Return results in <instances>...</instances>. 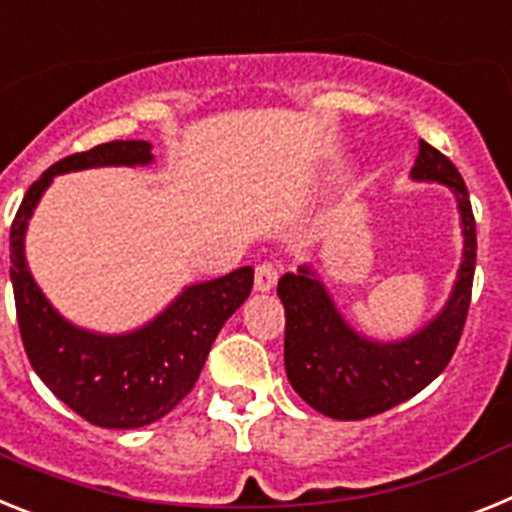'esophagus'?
Wrapping results in <instances>:
<instances>
[{
	"label": "esophagus",
	"instance_id": "obj_1",
	"mask_svg": "<svg viewBox=\"0 0 512 512\" xmlns=\"http://www.w3.org/2000/svg\"><path fill=\"white\" fill-rule=\"evenodd\" d=\"M278 275H281V265L278 262L262 260L255 268V288L257 291H270L278 283Z\"/></svg>",
	"mask_w": 512,
	"mask_h": 512
}]
</instances>
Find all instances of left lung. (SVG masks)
Returning <instances> with one entry per match:
<instances>
[{
    "label": "left lung",
    "mask_w": 512,
    "mask_h": 512,
    "mask_svg": "<svg viewBox=\"0 0 512 512\" xmlns=\"http://www.w3.org/2000/svg\"><path fill=\"white\" fill-rule=\"evenodd\" d=\"M412 177L453 188L464 224L459 283L441 317L425 330L394 345L363 340L337 314L327 291L309 270L286 273L278 281V296L286 309L283 358L288 381L309 407L335 420L381 415L415 397L448 366L464 332L477 262V224L469 190L456 164L428 141H420Z\"/></svg>",
    "instance_id": "1"
}]
</instances>
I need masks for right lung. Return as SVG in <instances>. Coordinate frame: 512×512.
I'll list each match as a JSON object with an SVG mask.
<instances>
[{"mask_svg":"<svg viewBox=\"0 0 512 512\" xmlns=\"http://www.w3.org/2000/svg\"><path fill=\"white\" fill-rule=\"evenodd\" d=\"M146 162H151L149 141H108L59 159L30 185L10 229V278L30 366L66 407L100 428H141L170 415L193 391L213 340L250 296L255 278L252 268H239L190 286L162 317L123 337L77 330L51 309L22 255L25 226L51 177Z\"/></svg>","mask_w":512,"mask_h":512,"instance_id":"obj_1","label":"right lung"}]
</instances>
